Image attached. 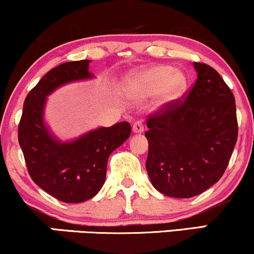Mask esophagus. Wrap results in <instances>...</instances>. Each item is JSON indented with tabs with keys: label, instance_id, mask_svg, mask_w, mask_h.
I'll list each match as a JSON object with an SVG mask.
<instances>
[{
	"label": "esophagus",
	"instance_id": "1",
	"mask_svg": "<svg viewBox=\"0 0 254 254\" xmlns=\"http://www.w3.org/2000/svg\"><path fill=\"white\" fill-rule=\"evenodd\" d=\"M143 131H144V127H143V123H142V122L138 121L132 125V132L133 133H142Z\"/></svg>",
	"mask_w": 254,
	"mask_h": 254
}]
</instances>
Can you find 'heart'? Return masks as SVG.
I'll return each mask as SVG.
<instances>
[{"instance_id": "obj_1", "label": "heart", "mask_w": 254, "mask_h": 254, "mask_svg": "<svg viewBox=\"0 0 254 254\" xmlns=\"http://www.w3.org/2000/svg\"><path fill=\"white\" fill-rule=\"evenodd\" d=\"M189 80L171 65H153L132 71L124 80V93L130 99H144L157 94L155 107L166 109L183 98Z\"/></svg>"}]
</instances>
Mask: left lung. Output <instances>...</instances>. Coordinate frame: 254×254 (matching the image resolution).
<instances>
[{
	"label": "left lung",
	"mask_w": 254,
	"mask_h": 254,
	"mask_svg": "<svg viewBox=\"0 0 254 254\" xmlns=\"http://www.w3.org/2000/svg\"><path fill=\"white\" fill-rule=\"evenodd\" d=\"M197 81L184 101L147 121V168L168 197L190 198L211 188L228 166L238 138L235 99L210 65L193 63Z\"/></svg>",
	"instance_id": "obj_1"
}]
</instances>
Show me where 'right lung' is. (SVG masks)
<instances>
[{
    "mask_svg": "<svg viewBox=\"0 0 254 254\" xmlns=\"http://www.w3.org/2000/svg\"><path fill=\"white\" fill-rule=\"evenodd\" d=\"M89 63V60L66 62L46 72L25 99L17 131L32 180L64 203L84 202L101 190L111 153L131 133L130 124L121 122L62 141L46 124L49 95L68 83L94 78Z\"/></svg>",
    "mask_w": 254,
    "mask_h": 254,
    "instance_id": "obj_1",
    "label": "right lung"
}]
</instances>
